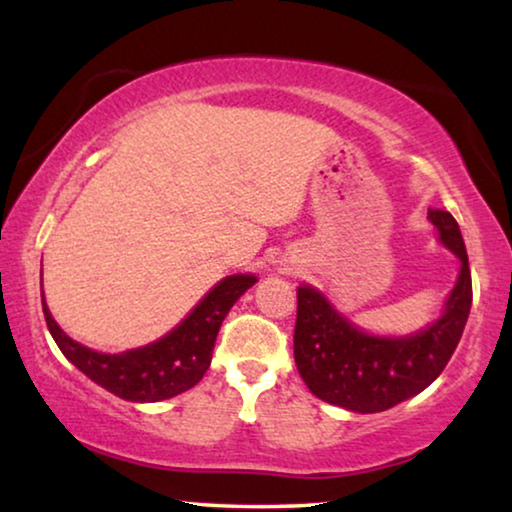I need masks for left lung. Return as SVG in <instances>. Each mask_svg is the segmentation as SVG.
<instances>
[{"label":"left lung","instance_id":"1","mask_svg":"<svg viewBox=\"0 0 512 512\" xmlns=\"http://www.w3.org/2000/svg\"><path fill=\"white\" fill-rule=\"evenodd\" d=\"M429 219L439 228L441 242L462 261V270L443 316L418 335H365L314 288H298L295 365L307 388L323 402L355 413H379L418 395L446 369L469 318L471 270L453 214L429 210Z\"/></svg>","mask_w":512,"mask_h":512}]
</instances>
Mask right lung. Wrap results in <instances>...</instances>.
Returning a JSON list of instances; mask_svg holds the SVG:
<instances>
[{"mask_svg":"<svg viewBox=\"0 0 512 512\" xmlns=\"http://www.w3.org/2000/svg\"><path fill=\"white\" fill-rule=\"evenodd\" d=\"M254 284V274L226 277L173 332L150 346L117 355L96 353L92 348L73 342L50 316L43 295L41 302L50 335L66 360H71L80 372L127 402H161V399L194 388L203 379L210 367L221 323L240 300V295Z\"/></svg>","mask_w":512,"mask_h":512,"instance_id":"right-lung-1","label":"right lung"}]
</instances>
